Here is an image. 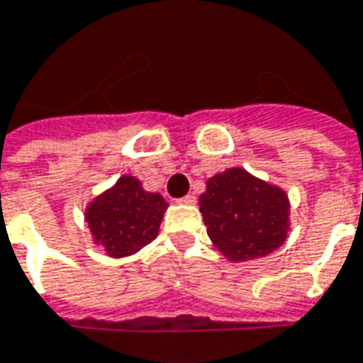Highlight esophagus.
<instances>
[{
    "mask_svg": "<svg viewBox=\"0 0 363 363\" xmlns=\"http://www.w3.org/2000/svg\"><path fill=\"white\" fill-rule=\"evenodd\" d=\"M179 202H181V204H194V202H196V196H194V194H186V196L179 199Z\"/></svg>",
    "mask_w": 363,
    "mask_h": 363,
    "instance_id": "1",
    "label": "esophagus"
}]
</instances>
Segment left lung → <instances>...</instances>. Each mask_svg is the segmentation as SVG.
Returning a JSON list of instances; mask_svg holds the SVG:
<instances>
[{
    "label": "left lung",
    "instance_id": "1",
    "mask_svg": "<svg viewBox=\"0 0 363 363\" xmlns=\"http://www.w3.org/2000/svg\"><path fill=\"white\" fill-rule=\"evenodd\" d=\"M201 213L214 246L240 262L262 258L284 244L290 204L278 186L244 169H228L208 179Z\"/></svg>",
    "mask_w": 363,
    "mask_h": 363
}]
</instances>
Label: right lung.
<instances>
[{
  "label": "right lung",
  "instance_id": "add662e5",
  "mask_svg": "<svg viewBox=\"0 0 363 363\" xmlns=\"http://www.w3.org/2000/svg\"><path fill=\"white\" fill-rule=\"evenodd\" d=\"M167 202L159 192H147L135 177H121L117 184L89 204V228L95 242L109 256L139 252L159 234Z\"/></svg>",
  "mask_w": 363,
  "mask_h": 363
}]
</instances>
